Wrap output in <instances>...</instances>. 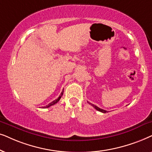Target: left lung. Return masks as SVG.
I'll list each match as a JSON object with an SVG mask.
<instances>
[{"instance_id":"1","label":"left lung","mask_w":152,"mask_h":152,"mask_svg":"<svg viewBox=\"0 0 152 152\" xmlns=\"http://www.w3.org/2000/svg\"><path fill=\"white\" fill-rule=\"evenodd\" d=\"M89 103V102H88ZM89 104H91L92 105V106L94 107V108L96 109V110H97L98 111H100V112H102V113H107V111L106 110H103V109H102V108H99V107H97L96 106H94V104H90V103H89Z\"/></svg>"}]
</instances>
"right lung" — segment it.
I'll return each instance as SVG.
<instances>
[{"instance_id":"right-lung-1","label":"right lung","mask_w":152,"mask_h":152,"mask_svg":"<svg viewBox=\"0 0 152 152\" xmlns=\"http://www.w3.org/2000/svg\"><path fill=\"white\" fill-rule=\"evenodd\" d=\"M63 92H64V90H62V92H61V94H60V96L58 97V99H56V100H54V101H53V102H51V103H50V104H48L47 106H44L43 107V108H49L50 106H53L54 104H57V103L59 102L60 101V98H61L62 97V94H63Z\"/></svg>"}]
</instances>
